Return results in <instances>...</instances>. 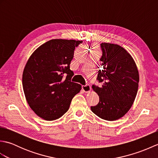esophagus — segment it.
<instances>
[{"mask_svg":"<svg viewBox=\"0 0 158 158\" xmlns=\"http://www.w3.org/2000/svg\"><path fill=\"white\" fill-rule=\"evenodd\" d=\"M82 89L84 91L85 93H89L91 91V87L89 85H82Z\"/></svg>","mask_w":158,"mask_h":158,"instance_id":"obj_1","label":"esophagus"}]
</instances>
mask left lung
<instances>
[{
  "label": "left lung",
  "instance_id": "obj_1",
  "mask_svg": "<svg viewBox=\"0 0 158 158\" xmlns=\"http://www.w3.org/2000/svg\"><path fill=\"white\" fill-rule=\"evenodd\" d=\"M100 47L102 69L97 80L102 85H92L99 102L91 110L102 119L115 121L125 115L133 105L139 88V70L132 56L122 47L109 43H102Z\"/></svg>",
  "mask_w": 158,
  "mask_h": 158
}]
</instances>
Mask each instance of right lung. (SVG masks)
Wrapping results in <instances>:
<instances>
[{"label":"right lung","mask_w":158,"mask_h":158,"mask_svg":"<svg viewBox=\"0 0 158 158\" xmlns=\"http://www.w3.org/2000/svg\"><path fill=\"white\" fill-rule=\"evenodd\" d=\"M82 41L52 39L30 56L22 75L26 101L36 115L47 121L61 117L69 110L81 85L70 81L74 50Z\"/></svg>","instance_id":"right-lung-1"}]
</instances>
